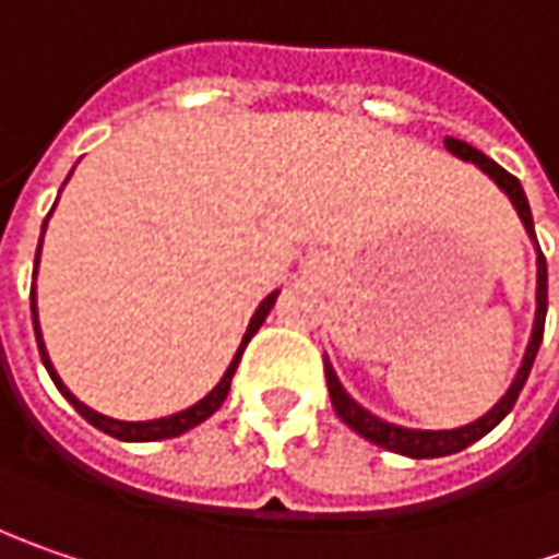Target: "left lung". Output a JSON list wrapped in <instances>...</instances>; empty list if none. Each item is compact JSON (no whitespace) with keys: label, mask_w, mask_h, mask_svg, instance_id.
Segmentation results:
<instances>
[{"label":"left lung","mask_w":559,"mask_h":559,"mask_svg":"<svg viewBox=\"0 0 559 559\" xmlns=\"http://www.w3.org/2000/svg\"><path fill=\"white\" fill-rule=\"evenodd\" d=\"M445 147H449L452 154H457L461 160H471V164L479 166L483 173H489L491 179L498 182V188L513 201L520 219L526 225V231L535 238L530 201H526V194H523V185L516 182V176H510L504 166H498L495 160H489L483 151H476V147H471L467 142L445 139ZM535 302H538V309H535V328H532L530 349H526V356H523V365H520V371L513 377V383H510V390L504 393V399H501L486 417H479L476 424L457 427V430H405V427L386 424V420H380V417H374L371 412H365L361 405H356V402L346 395V390L340 386L334 368L324 361L328 393H331V402H334V408H337L340 420L349 424L356 433H361L368 442H374L380 449H390V452L395 454H408V457H442V454H454L461 452V449H467V445H473L476 439H483V436L489 433V430H495V427L508 417V412L513 408V402H516V395L523 393V383H526V377H530L535 353H538L542 337H545V316H548V262H545V253H542V250H538V290H535Z\"/></svg>","instance_id":"1"}]
</instances>
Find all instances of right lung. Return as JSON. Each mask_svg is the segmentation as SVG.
<instances>
[{
	"label": "right lung",
	"mask_w": 559,
	"mask_h": 559,
	"mask_svg": "<svg viewBox=\"0 0 559 559\" xmlns=\"http://www.w3.org/2000/svg\"><path fill=\"white\" fill-rule=\"evenodd\" d=\"M43 231H46V225H43ZM39 247H43V241H39ZM36 265H39V250H36ZM275 297L278 294H269V297L262 299L260 309H257V316L250 318V328H247V334H243L241 340V349L235 353V358H231V365H228V371L222 374L219 386L213 390L210 395H203L198 405H191V408H185V412L173 414V417H160V420H145V424H126V420H114V417H105V414L92 412V408H86L76 395L70 393L68 386L61 383V377L55 374V368H51L49 361V353H46V343H43V337H39V321H36V284L29 287V309H33V328H36V343H39V356H43V365H46V371L51 374V380H55V386L64 393V399H68L70 405L76 408V412L86 417L92 427H98L102 433L114 436V439H123V442H154V439H173V436L185 433V430H191V427H198L201 420H206L213 412H219V405L225 402V395H228V390H231V377H235V368H238V361H241V353L243 346L250 343V337L260 331V324L265 321V316H269V309L275 306Z\"/></svg>",
	"instance_id": "1"
}]
</instances>
